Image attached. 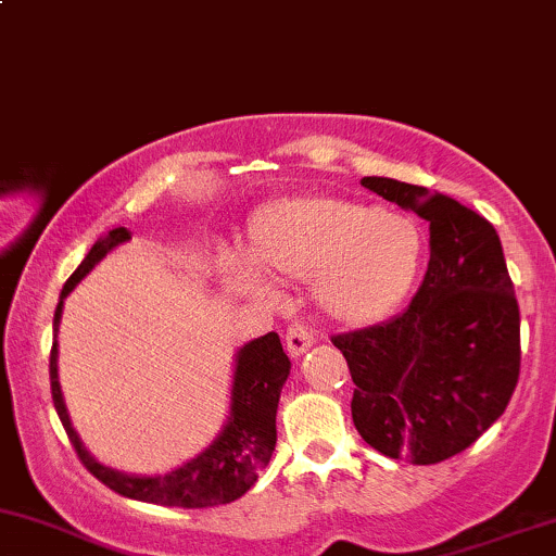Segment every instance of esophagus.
Wrapping results in <instances>:
<instances>
[{"label":"esophagus","instance_id":"esophagus-1","mask_svg":"<svg viewBox=\"0 0 556 556\" xmlns=\"http://www.w3.org/2000/svg\"><path fill=\"white\" fill-rule=\"evenodd\" d=\"M314 345V334L309 327L304 325H291L286 330V351H289L291 358H301L309 348Z\"/></svg>","mask_w":556,"mask_h":556}]
</instances>
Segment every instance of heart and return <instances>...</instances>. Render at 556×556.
I'll return each instance as SVG.
<instances>
[{"label":"heart","mask_w":556,"mask_h":556,"mask_svg":"<svg viewBox=\"0 0 556 556\" xmlns=\"http://www.w3.org/2000/svg\"><path fill=\"white\" fill-rule=\"evenodd\" d=\"M250 257L229 260L224 278L247 296H270L265 276L309 280L317 309L345 327L389 317L413 291L422 237L409 216L345 195H289L260 208Z\"/></svg>","instance_id":"heart-1"}]
</instances>
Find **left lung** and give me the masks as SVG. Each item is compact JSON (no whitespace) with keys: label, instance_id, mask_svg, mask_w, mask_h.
<instances>
[{"label":"left lung","instance_id":"1","mask_svg":"<svg viewBox=\"0 0 556 556\" xmlns=\"http://www.w3.org/2000/svg\"><path fill=\"white\" fill-rule=\"evenodd\" d=\"M363 188L430 224V263L402 314L332 338L363 441L417 467L469 448L508 407L520 371V312L503 244L454 198L392 177Z\"/></svg>","mask_w":556,"mask_h":556}]
</instances>
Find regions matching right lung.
I'll use <instances>...</instances> for the list:
<instances>
[{"label": "right lung", "instance_id": "1", "mask_svg": "<svg viewBox=\"0 0 556 556\" xmlns=\"http://www.w3.org/2000/svg\"><path fill=\"white\" fill-rule=\"evenodd\" d=\"M123 226L100 237L81 260L72 278L61 289L56 314H53V348H51V394L59 420L64 425L68 441L89 469V475L100 479L105 488L123 497L141 500V503L167 505V508H214V505L235 503L252 484L260 471L267 467L276 451V413L280 389L291 374V361L283 353L278 332H267L263 338L244 342L235 353V374L229 389V415L218 435L205 445L201 454L188 458L180 467L164 475H128V471L105 467L87 451L72 417H68L64 392L59 383V325L64 314V299L77 289V283L108 252L128 242Z\"/></svg>", "mask_w": 556, "mask_h": 556}]
</instances>
